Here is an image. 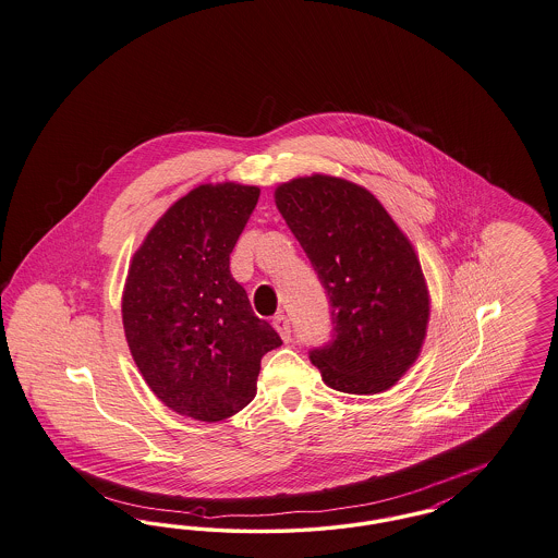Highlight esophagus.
Instances as JSON below:
<instances>
[{"label": "esophagus", "mask_w": 558, "mask_h": 558, "mask_svg": "<svg viewBox=\"0 0 558 558\" xmlns=\"http://www.w3.org/2000/svg\"><path fill=\"white\" fill-rule=\"evenodd\" d=\"M274 328L280 332L282 341H291V322L284 316V314H278L274 318Z\"/></svg>", "instance_id": "1"}]
</instances>
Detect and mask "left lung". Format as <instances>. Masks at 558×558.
<instances>
[{"label": "left lung", "instance_id": "1", "mask_svg": "<svg viewBox=\"0 0 558 558\" xmlns=\"http://www.w3.org/2000/svg\"><path fill=\"white\" fill-rule=\"evenodd\" d=\"M274 198L330 303L332 339L310 351L312 364L337 391H387L425 341L428 291L414 246L374 194L341 178H296Z\"/></svg>", "mask_w": 558, "mask_h": 558}]
</instances>
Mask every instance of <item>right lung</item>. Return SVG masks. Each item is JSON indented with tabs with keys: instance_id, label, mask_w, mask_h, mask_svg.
I'll return each mask as SVG.
<instances>
[{
	"instance_id": "1",
	"label": "right lung",
	"mask_w": 558,
	"mask_h": 558,
	"mask_svg": "<svg viewBox=\"0 0 558 558\" xmlns=\"http://www.w3.org/2000/svg\"><path fill=\"white\" fill-rule=\"evenodd\" d=\"M259 187L203 184L155 223L133 255L123 328L133 362L173 412L217 423L257 393L262 357L282 345L230 274Z\"/></svg>"
}]
</instances>
